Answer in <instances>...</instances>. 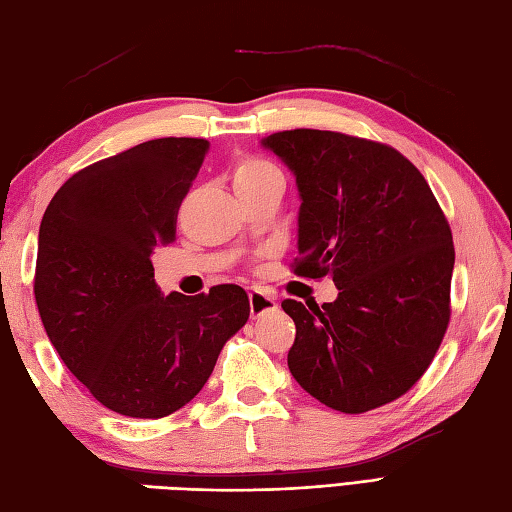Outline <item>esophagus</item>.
Returning <instances> with one entry per match:
<instances>
[{"label":"esophagus","mask_w":512,"mask_h":512,"mask_svg":"<svg viewBox=\"0 0 512 512\" xmlns=\"http://www.w3.org/2000/svg\"><path fill=\"white\" fill-rule=\"evenodd\" d=\"M248 301H250V314H253V317L257 319V317H264L266 312H273V310H277V301L270 297V295H266V292H262V290H253L248 295Z\"/></svg>","instance_id":"1"}]
</instances>
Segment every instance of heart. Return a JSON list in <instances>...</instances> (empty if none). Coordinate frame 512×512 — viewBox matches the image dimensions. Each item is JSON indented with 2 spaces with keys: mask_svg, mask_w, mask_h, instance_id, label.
I'll list each match as a JSON object with an SVG mask.
<instances>
[{
  "mask_svg": "<svg viewBox=\"0 0 512 512\" xmlns=\"http://www.w3.org/2000/svg\"><path fill=\"white\" fill-rule=\"evenodd\" d=\"M275 178H281L279 169L273 165V162H268L264 158L244 156L239 158L233 167L235 189H255Z\"/></svg>",
  "mask_w": 512,
  "mask_h": 512,
  "instance_id": "obj_1",
  "label": "heart"
}]
</instances>
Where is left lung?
<instances>
[{
  "label": "left lung",
  "instance_id": "obj_1",
  "mask_svg": "<svg viewBox=\"0 0 512 512\" xmlns=\"http://www.w3.org/2000/svg\"><path fill=\"white\" fill-rule=\"evenodd\" d=\"M299 191L295 275L332 277L319 308L286 299L297 325L290 374L343 413L400 398L447 332L455 250L422 173L394 147L321 129L262 138Z\"/></svg>",
  "mask_w": 512,
  "mask_h": 512
}]
</instances>
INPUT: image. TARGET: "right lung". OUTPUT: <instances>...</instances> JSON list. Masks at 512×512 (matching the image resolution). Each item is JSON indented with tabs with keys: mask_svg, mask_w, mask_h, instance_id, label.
Masks as SVG:
<instances>
[{
	"mask_svg": "<svg viewBox=\"0 0 512 512\" xmlns=\"http://www.w3.org/2000/svg\"><path fill=\"white\" fill-rule=\"evenodd\" d=\"M209 151L204 138H156L81 169L39 226L35 299L48 339L90 394L121 416L165 418L200 394L224 343L244 328L246 292L162 295L156 246Z\"/></svg>",
	"mask_w": 512,
	"mask_h": 512,
	"instance_id": "right-lung-1",
	"label": "right lung"
}]
</instances>
